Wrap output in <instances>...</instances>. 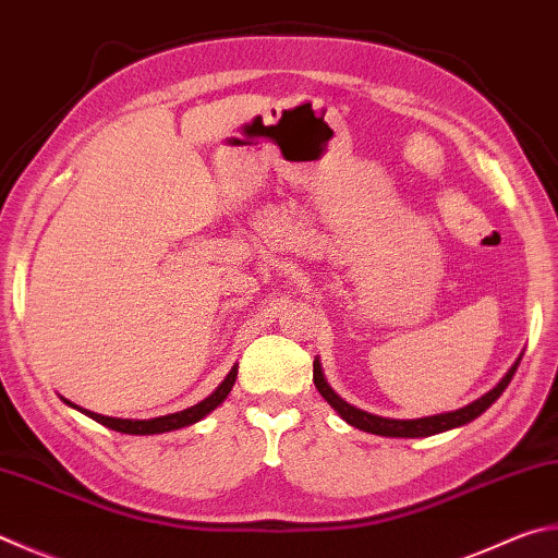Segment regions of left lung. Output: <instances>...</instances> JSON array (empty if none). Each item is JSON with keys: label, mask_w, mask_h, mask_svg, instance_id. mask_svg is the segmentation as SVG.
Wrapping results in <instances>:
<instances>
[{"label": "left lung", "mask_w": 558, "mask_h": 558, "mask_svg": "<svg viewBox=\"0 0 558 558\" xmlns=\"http://www.w3.org/2000/svg\"><path fill=\"white\" fill-rule=\"evenodd\" d=\"M520 366V359L514 366L508 371V376H505L498 385L490 392H485L483 398H478L471 404H465V408L456 410V412H444V414H434V417H422V420H388V417H378V414H371V412H363L359 408H353L347 400H341L337 392H333L327 380L322 376V366L319 361H314V368H312V380L317 385V390L322 392V398L327 400L333 410H337L343 420H347L351 427L363 429V432H371V434H380V437H404V439H414V437H432V434H439V432H447L453 427H461V424H469L471 420L481 417V414L490 408V404L500 398L502 390L508 388L514 371Z\"/></svg>", "instance_id": "8db88e82"}]
</instances>
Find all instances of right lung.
Here are the masks:
<instances>
[{
  "mask_svg": "<svg viewBox=\"0 0 558 558\" xmlns=\"http://www.w3.org/2000/svg\"><path fill=\"white\" fill-rule=\"evenodd\" d=\"M236 366L229 371V376L225 378V383L219 385V388L209 395V398H205L202 402H197L195 408H187L182 412H175V414H166V417H154V420H119V417H105V414H97V412H89V410H83L77 408V404H73V408H77L80 412H85L87 417H93L95 422L105 424V427L114 429V432H121V434H163V432H173V429H182V427H190V424L199 422L205 414H209L215 408H219L221 402H225L227 395L231 392V385H234L236 380Z\"/></svg>",
  "mask_w": 558,
  "mask_h": 558,
  "instance_id": "obj_1",
  "label": "right lung"
}]
</instances>
